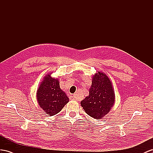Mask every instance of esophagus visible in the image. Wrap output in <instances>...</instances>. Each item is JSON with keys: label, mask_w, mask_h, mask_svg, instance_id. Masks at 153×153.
<instances>
[{"label": "esophagus", "mask_w": 153, "mask_h": 153, "mask_svg": "<svg viewBox=\"0 0 153 153\" xmlns=\"http://www.w3.org/2000/svg\"><path fill=\"white\" fill-rule=\"evenodd\" d=\"M72 99H73V100H77V97H76V95H74L73 96H72Z\"/></svg>", "instance_id": "34e87169"}]
</instances>
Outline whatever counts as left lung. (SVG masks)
<instances>
[{"instance_id":"obj_1","label":"left lung","mask_w":153,"mask_h":153,"mask_svg":"<svg viewBox=\"0 0 153 153\" xmlns=\"http://www.w3.org/2000/svg\"><path fill=\"white\" fill-rule=\"evenodd\" d=\"M115 101V94L110 79L103 72L93 76L89 96L81 101L88 115L95 119H102L110 111Z\"/></svg>"}]
</instances>
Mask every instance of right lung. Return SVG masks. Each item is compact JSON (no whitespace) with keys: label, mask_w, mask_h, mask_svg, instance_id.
<instances>
[{"label":"right lung","mask_w":153,"mask_h":153,"mask_svg":"<svg viewBox=\"0 0 153 153\" xmlns=\"http://www.w3.org/2000/svg\"><path fill=\"white\" fill-rule=\"evenodd\" d=\"M37 100L39 106L48 116L59 112L69 101L66 93L62 91L58 79L48 74L44 77L37 91Z\"/></svg>","instance_id":"right-lung-1"}]
</instances>
